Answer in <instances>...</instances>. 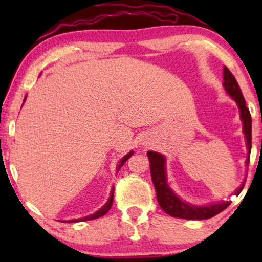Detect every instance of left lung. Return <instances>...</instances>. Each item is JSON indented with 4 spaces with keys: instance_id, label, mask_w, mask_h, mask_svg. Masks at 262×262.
<instances>
[{
    "instance_id": "8db88e82",
    "label": "left lung",
    "mask_w": 262,
    "mask_h": 262,
    "mask_svg": "<svg viewBox=\"0 0 262 262\" xmlns=\"http://www.w3.org/2000/svg\"><path fill=\"white\" fill-rule=\"evenodd\" d=\"M223 85L225 91L232 99H235L236 103L239 107V117L243 121V132L246 135L247 148H248V156L250 155V149H252V117H250L249 110L246 106V100L243 98L241 88L236 81L234 75L231 71L224 67L223 73ZM148 157L150 161V171H151V179L155 186L157 202L160 206L162 207L164 212L169 214L171 217L177 218H185V220H207V218L214 217L216 214L221 213L222 211L227 209L230 205L231 202H222L216 203L212 205L206 206H195L191 204L182 202V200L177 196V194L171 191L169 186L167 184L166 178V168H164V157L161 154L148 151ZM247 164H249V157L247 159ZM242 185L237 191L235 192L236 195H238L243 189Z\"/></svg>"
}]
</instances>
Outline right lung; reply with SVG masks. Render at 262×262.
Here are the masks:
<instances>
[{
	"instance_id": "obj_1",
	"label": "right lung",
	"mask_w": 262,
	"mask_h": 262,
	"mask_svg": "<svg viewBox=\"0 0 262 262\" xmlns=\"http://www.w3.org/2000/svg\"><path fill=\"white\" fill-rule=\"evenodd\" d=\"M26 99V98H25ZM132 154L134 152H128L126 156L124 157L123 160L120 161V164L119 166H118V169H120L121 168V166H123V164L126 162V161L130 159V157L132 156ZM113 193H114V188L112 189V193H111V195H110V199H108V202H107L105 205H103L101 209H100L98 212H95L94 214H91V216H87V217H84V218H80V220H73V221H69V222H71V223H73V222H83V221H91V220H95V218H99V217H101V216H103V214H106L107 212H108V210L111 209V207H112V204H113Z\"/></svg>"
}]
</instances>
